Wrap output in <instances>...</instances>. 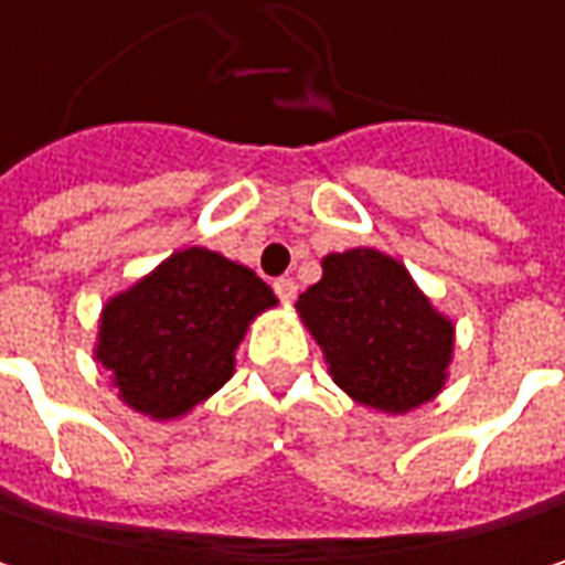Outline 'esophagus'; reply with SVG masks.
<instances>
[{
	"instance_id": "esophagus-1",
	"label": "esophagus",
	"mask_w": 565,
	"mask_h": 565,
	"mask_svg": "<svg viewBox=\"0 0 565 565\" xmlns=\"http://www.w3.org/2000/svg\"><path fill=\"white\" fill-rule=\"evenodd\" d=\"M275 294L281 297V303H294V297H297V284H294V278H278V281H275Z\"/></svg>"
}]
</instances>
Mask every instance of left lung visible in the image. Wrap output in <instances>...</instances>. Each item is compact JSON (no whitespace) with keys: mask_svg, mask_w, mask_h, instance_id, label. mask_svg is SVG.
<instances>
[{"mask_svg":"<svg viewBox=\"0 0 565 565\" xmlns=\"http://www.w3.org/2000/svg\"><path fill=\"white\" fill-rule=\"evenodd\" d=\"M323 275L297 297L327 373L353 402L405 415L438 398L455 360V320L408 268L376 248L323 255Z\"/></svg>","mask_w":565,"mask_h":565,"instance_id":"obj_1","label":"left lung"}]
</instances>
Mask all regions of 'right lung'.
<instances>
[{
	"mask_svg": "<svg viewBox=\"0 0 565 565\" xmlns=\"http://www.w3.org/2000/svg\"><path fill=\"white\" fill-rule=\"evenodd\" d=\"M271 307L275 290L252 268L202 245L179 248L107 297L94 360L127 408L175 422L232 380L235 350Z\"/></svg>",
	"mask_w": 565,
	"mask_h": 565,
	"instance_id": "add662e5",
	"label": "right lung"
}]
</instances>
